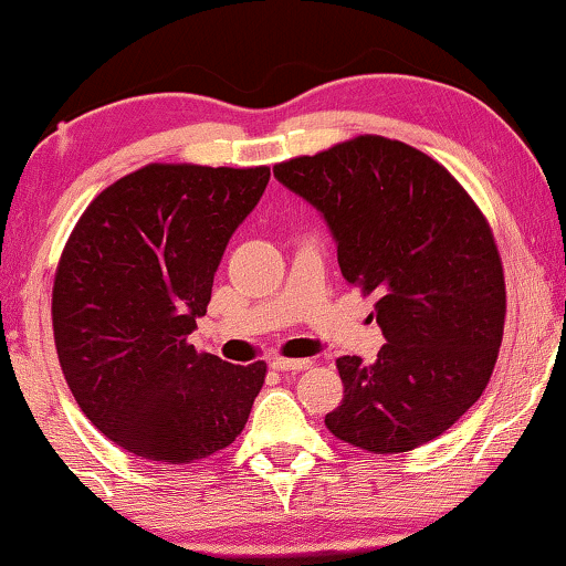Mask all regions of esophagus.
<instances>
[{"mask_svg":"<svg viewBox=\"0 0 566 566\" xmlns=\"http://www.w3.org/2000/svg\"><path fill=\"white\" fill-rule=\"evenodd\" d=\"M312 366V360H291V358H273L270 368L277 370V374H289V370H306Z\"/></svg>","mask_w":566,"mask_h":566,"instance_id":"34e87169","label":"esophagus"}]
</instances>
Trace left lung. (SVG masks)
I'll return each instance as SVG.
<instances>
[{
	"label": "left lung",
	"instance_id": "8db88e82",
	"mask_svg": "<svg viewBox=\"0 0 566 566\" xmlns=\"http://www.w3.org/2000/svg\"><path fill=\"white\" fill-rule=\"evenodd\" d=\"M322 211L343 277L376 293V363L337 358L345 394L329 432L370 453L415 451L490 384L507 293L486 216L448 169L405 142L363 134L273 167Z\"/></svg>",
	"mask_w": 566,
	"mask_h": 566
}]
</instances>
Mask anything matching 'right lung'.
I'll return each instance as SVG.
<instances>
[{"label":"right lung","instance_id":"right-lung-1","mask_svg":"<svg viewBox=\"0 0 566 566\" xmlns=\"http://www.w3.org/2000/svg\"><path fill=\"white\" fill-rule=\"evenodd\" d=\"M268 180L270 167L151 161L107 185L69 234L53 343L76 405L128 453L192 463L244 430L265 360L234 366L188 335Z\"/></svg>","mask_w":566,"mask_h":566}]
</instances>
